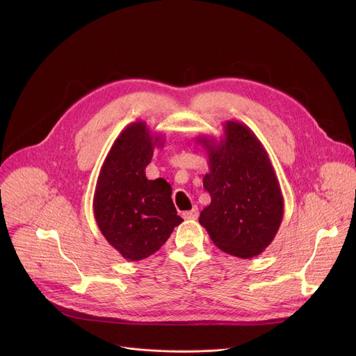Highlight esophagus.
<instances>
[{"label":"esophagus","mask_w":356,"mask_h":356,"mask_svg":"<svg viewBox=\"0 0 356 356\" xmlns=\"http://www.w3.org/2000/svg\"><path fill=\"white\" fill-rule=\"evenodd\" d=\"M183 218L184 220H197L198 218V209L193 207L190 211H184Z\"/></svg>","instance_id":"esophagus-1"}]
</instances>
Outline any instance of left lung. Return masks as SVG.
<instances>
[{
    "instance_id": "obj_1",
    "label": "left lung",
    "mask_w": 356,
    "mask_h": 356,
    "mask_svg": "<svg viewBox=\"0 0 356 356\" xmlns=\"http://www.w3.org/2000/svg\"><path fill=\"white\" fill-rule=\"evenodd\" d=\"M210 172L202 179L211 195L200 224L232 257H258L272 243L283 220V195L268 152L245 124L227 121L220 142L197 136Z\"/></svg>"
}]
</instances>
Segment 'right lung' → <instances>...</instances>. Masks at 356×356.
I'll return each mask as SVG.
<instances>
[{"instance_id": "1", "label": "right lung", "mask_w": 356, "mask_h": 356, "mask_svg": "<svg viewBox=\"0 0 356 356\" xmlns=\"http://www.w3.org/2000/svg\"><path fill=\"white\" fill-rule=\"evenodd\" d=\"M163 135L152 132L143 121L129 124L114 140L101 166L92 210L97 225L120 255L142 261L168 241L183 218L172 201L165 179L147 180L146 166Z\"/></svg>"}]
</instances>
